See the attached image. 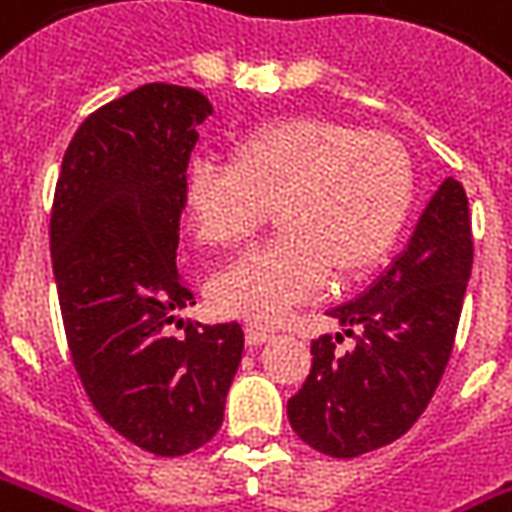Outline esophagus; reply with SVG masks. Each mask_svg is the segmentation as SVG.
<instances>
[{"label": "esophagus", "mask_w": 512, "mask_h": 512, "mask_svg": "<svg viewBox=\"0 0 512 512\" xmlns=\"http://www.w3.org/2000/svg\"><path fill=\"white\" fill-rule=\"evenodd\" d=\"M271 338V332L260 330V327H246V343L249 346H260V343H266Z\"/></svg>", "instance_id": "esophagus-1"}]
</instances>
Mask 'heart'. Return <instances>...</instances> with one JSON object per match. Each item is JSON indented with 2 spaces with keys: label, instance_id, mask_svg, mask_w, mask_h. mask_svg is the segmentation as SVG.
<instances>
[{
  "label": "heart",
  "instance_id": "1",
  "mask_svg": "<svg viewBox=\"0 0 512 512\" xmlns=\"http://www.w3.org/2000/svg\"><path fill=\"white\" fill-rule=\"evenodd\" d=\"M182 202L199 244H246L277 210L282 238L238 257L210 282L224 316L277 324L316 299L330 274L377 268L405 230L413 169L399 141L332 119L260 124L232 146V163L196 157Z\"/></svg>",
  "mask_w": 512,
  "mask_h": 512
}]
</instances>
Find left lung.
Segmentation results:
<instances>
[{
	"label": "left lung",
	"instance_id": "1",
	"mask_svg": "<svg viewBox=\"0 0 512 512\" xmlns=\"http://www.w3.org/2000/svg\"><path fill=\"white\" fill-rule=\"evenodd\" d=\"M474 263L466 188L443 180L393 266L355 302L330 310L355 338L310 343L313 366L288 399L293 432L330 457H357L402 438L427 410L455 346Z\"/></svg>",
	"mask_w": 512,
	"mask_h": 512
}]
</instances>
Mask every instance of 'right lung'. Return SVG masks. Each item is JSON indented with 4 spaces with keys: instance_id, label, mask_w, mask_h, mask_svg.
<instances>
[{
    "instance_id": "1",
    "label": "right lung",
    "mask_w": 512,
    "mask_h": 512,
    "mask_svg": "<svg viewBox=\"0 0 512 512\" xmlns=\"http://www.w3.org/2000/svg\"><path fill=\"white\" fill-rule=\"evenodd\" d=\"M213 113L194 88L149 82L94 110L57 177L49 246L71 360L96 413L160 457L205 446L244 352V330L177 318L182 185ZM177 320L182 336H171Z\"/></svg>"
}]
</instances>
